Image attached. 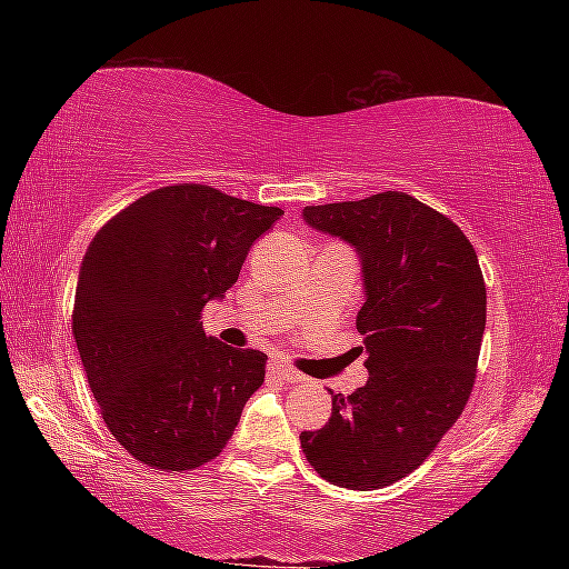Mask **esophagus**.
Listing matches in <instances>:
<instances>
[{
	"label": "esophagus",
	"instance_id": "34e87169",
	"mask_svg": "<svg viewBox=\"0 0 569 569\" xmlns=\"http://www.w3.org/2000/svg\"><path fill=\"white\" fill-rule=\"evenodd\" d=\"M271 373L281 381H286V383H301L303 381V373H298L296 369H291V366H286V363H273Z\"/></svg>",
	"mask_w": 569,
	"mask_h": 569
}]
</instances>
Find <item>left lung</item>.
Returning a JSON list of instances; mask_svg holds the SVG:
<instances>
[{
	"label": "left lung",
	"mask_w": 569,
	"mask_h": 569,
	"mask_svg": "<svg viewBox=\"0 0 569 569\" xmlns=\"http://www.w3.org/2000/svg\"><path fill=\"white\" fill-rule=\"evenodd\" d=\"M308 228L341 238L361 263L369 379L331 391V419L301 431L311 467L346 489L389 487L427 459L475 387L487 288L467 236L399 190L303 208Z\"/></svg>",
	"instance_id": "8db88e82"
}]
</instances>
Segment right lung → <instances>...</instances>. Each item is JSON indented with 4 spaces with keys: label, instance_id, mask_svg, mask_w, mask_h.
Returning a JSON list of instances; mask_svg holds the SVG:
<instances>
[{
    "label": "right lung",
    "instance_id": "1",
    "mask_svg": "<svg viewBox=\"0 0 569 569\" xmlns=\"http://www.w3.org/2000/svg\"><path fill=\"white\" fill-rule=\"evenodd\" d=\"M281 208L208 186L152 190L92 238L72 333L112 437L162 471L216 459L266 379L268 356L206 336L200 311L238 281Z\"/></svg>",
    "mask_w": 569,
    "mask_h": 569
}]
</instances>
